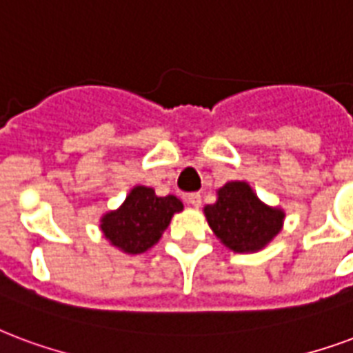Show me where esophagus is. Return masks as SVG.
<instances>
[{"label": "esophagus", "mask_w": 353, "mask_h": 353, "mask_svg": "<svg viewBox=\"0 0 353 353\" xmlns=\"http://www.w3.org/2000/svg\"><path fill=\"white\" fill-rule=\"evenodd\" d=\"M187 202H189L192 208H200V205H202V196H200L198 192H190L189 196H187Z\"/></svg>", "instance_id": "obj_1"}]
</instances>
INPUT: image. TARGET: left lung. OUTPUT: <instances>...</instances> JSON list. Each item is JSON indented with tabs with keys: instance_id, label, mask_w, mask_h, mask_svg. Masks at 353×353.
Listing matches in <instances>:
<instances>
[{
	"instance_id": "8db88e82",
	"label": "left lung",
	"mask_w": 353,
	"mask_h": 353,
	"mask_svg": "<svg viewBox=\"0 0 353 353\" xmlns=\"http://www.w3.org/2000/svg\"><path fill=\"white\" fill-rule=\"evenodd\" d=\"M205 221L224 247L234 252H258L275 239L284 210L268 205L247 181H228L216 189V202L203 208Z\"/></svg>"
}]
</instances>
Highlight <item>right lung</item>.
<instances>
[{"label": "right lung", "instance_id": "right-lung-1", "mask_svg": "<svg viewBox=\"0 0 353 353\" xmlns=\"http://www.w3.org/2000/svg\"><path fill=\"white\" fill-rule=\"evenodd\" d=\"M183 211L174 194L157 196L153 187L134 185L123 203L101 216V232L112 247L125 254H142L163 237L172 216Z\"/></svg>", "mask_w": 353, "mask_h": 353}]
</instances>
